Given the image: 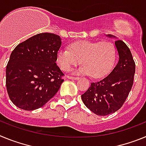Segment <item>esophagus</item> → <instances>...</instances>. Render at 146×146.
<instances>
[{
  "label": "esophagus",
  "mask_w": 146,
  "mask_h": 146,
  "mask_svg": "<svg viewBox=\"0 0 146 146\" xmlns=\"http://www.w3.org/2000/svg\"><path fill=\"white\" fill-rule=\"evenodd\" d=\"M67 78H68V79H69V80H78V79H79L78 77H72V76H68V77H67Z\"/></svg>",
  "instance_id": "obj_1"
}]
</instances>
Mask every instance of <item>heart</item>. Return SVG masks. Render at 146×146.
<instances>
[{
  "instance_id": "1",
  "label": "heart",
  "mask_w": 146,
  "mask_h": 146,
  "mask_svg": "<svg viewBox=\"0 0 146 146\" xmlns=\"http://www.w3.org/2000/svg\"><path fill=\"white\" fill-rule=\"evenodd\" d=\"M115 60L114 45L110 42L75 41L69 44V50L61 48L56 54V63L64 72H69L82 63L76 73L99 78L106 75Z\"/></svg>"
}]
</instances>
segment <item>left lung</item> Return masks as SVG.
Here are the masks:
<instances>
[{"mask_svg":"<svg viewBox=\"0 0 146 146\" xmlns=\"http://www.w3.org/2000/svg\"><path fill=\"white\" fill-rule=\"evenodd\" d=\"M109 38H116L113 35ZM118 61L111 72L102 80L91 82L87 91L81 96L91 111L98 115H108L122 107L133 85L135 64L131 51L121 40H115Z\"/></svg>","mask_w":146,"mask_h":146,"instance_id":"obj_1","label":"left lung"}]
</instances>
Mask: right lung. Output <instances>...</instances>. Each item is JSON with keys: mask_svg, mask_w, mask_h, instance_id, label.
<instances>
[{"mask_svg": "<svg viewBox=\"0 0 146 146\" xmlns=\"http://www.w3.org/2000/svg\"><path fill=\"white\" fill-rule=\"evenodd\" d=\"M60 46L59 36L42 33L15 47L6 69V89L13 104L34 110L55 96L64 82V74L55 63Z\"/></svg>", "mask_w": 146, "mask_h": 146, "instance_id": "right-lung-1", "label": "right lung"}]
</instances>
